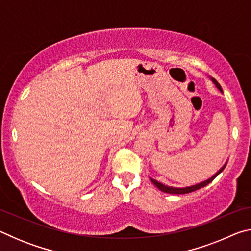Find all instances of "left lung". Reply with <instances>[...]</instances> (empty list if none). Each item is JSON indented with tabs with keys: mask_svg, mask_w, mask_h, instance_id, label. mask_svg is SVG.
Returning <instances> with one entry per match:
<instances>
[{
	"mask_svg": "<svg viewBox=\"0 0 251 251\" xmlns=\"http://www.w3.org/2000/svg\"><path fill=\"white\" fill-rule=\"evenodd\" d=\"M212 82H214L215 84H216V86H217L220 91L223 92V90H222V86H220V84L217 82V80H216L215 78H212ZM225 167H226V165H225V166L220 169V171L218 172V173H216L214 176H212L211 178H209V179L208 180H206V181H202V182H201V184H197V185H195V186H190V187H186V188H175V187H168V186H165V185H163V184H160V182H158L157 180H155V179H151V182L152 184H154L157 188H158L159 190H161V192H164V193H167V194H177V195H179V194H188V193H192V192H195V190H197V189H201V187H205V186H207L208 184H209V182H211L212 180L215 179L216 177H217L220 173H222L224 169H225Z\"/></svg>",
	"mask_w": 251,
	"mask_h": 251,
	"instance_id": "1",
	"label": "left lung"
}]
</instances>
